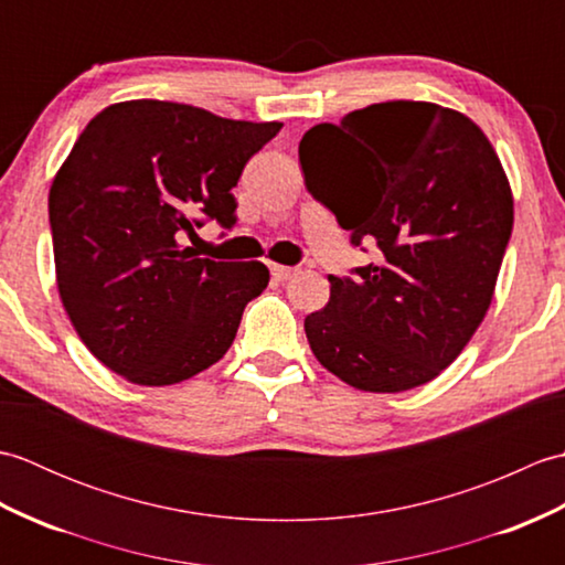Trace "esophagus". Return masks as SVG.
I'll list each match as a JSON object with an SVG mask.
<instances>
[{
    "label": "esophagus",
    "mask_w": 565,
    "mask_h": 565,
    "mask_svg": "<svg viewBox=\"0 0 565 565\" xmlns=\"http://www.w3.org/2000/svg\"><path fill=\"white\" fill-rule=\"evenodd\" d=\"M294 274H296V269H291V267H284V264H271V279L274 281H289Z\"/></svg>",
    "instance_id": "34e87169"
}]
</instances>
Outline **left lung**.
Wrapping results in <instances>:
<instances>
[{
    "label": "left lung",
    "mask_w": 565,
    "mask_h": 565,
    "mask_svg": "<svg viewBox=\"0 0 565 565\" xmlns=\"http://www.w3.org/2000/svg\"><path fill=\"white\" fill-rule=\"evenodd\" d=\"M310 194L381 259L328 276L306 318L318 362L352 388L401 393L437 379L481 326L512 233L508 174L461 111L386 102L318 124L298 146Z\"/></svg>",
    "instance_id": "left-lung-1"
}]
</instances>
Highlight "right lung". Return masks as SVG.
<instances>
[{
  "mask_svg": "<svg viewBox=\"0 0 565 565\" xmlns=\"http://www.w3.org/2000/svg\"><path fill=\"white\" fill-rule=\"evenodd\" d=\"M281 126L134 99L82 130L47 196L55 281L72 328L114 374L172 386L231 350L269 269L201 259L179 237L203 215L235 225L231 189Z\"/></svg>",
  "mask_w": 565,
  "mask_h": 565,
  "instance_id": "1",
  "label": "right lung"
}]
</instances>
